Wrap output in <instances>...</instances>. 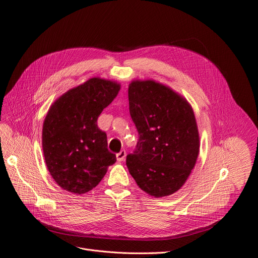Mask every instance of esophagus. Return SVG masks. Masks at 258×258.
I'll use <instances>...</instances> for the list:
<instances>
[{"mask_svg":"<svg viewBox=\"0 0 258 258\" xmlns=\"http://www.w3.org/2000/svg\"><path fill=\"white\" fill-rule=\"evenodd\" d=\"M125 157H126V152H125L124 150L120 151V152H119V153L116 155V158H117V161H118V162H122V161H124Z\"/></svg>","mask_w":258,"mask_h":258,"instance_id":"34e87169","label":"esophagus"}]
</instances>
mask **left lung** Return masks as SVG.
Instances as JSON below:
<instances>
[{
  "instance_id": "left-lung-1",
  "label": "left lung",
  "mask_w": 258,
  "mask_h": 258,
  "mask_svg": "<svg viewBox=\"0 0 258 258\" xmlns=\"http://www.w3.org/2000/svg\"><path fill=\"white\" fill-rule=\"evenodd\" d=\"M130 114L139 133L126 166L137 185L155 198L167 197L185 184L200 152L192 107L185 97L156 80L128 85Z\"/></svg>"
}]
</instances>
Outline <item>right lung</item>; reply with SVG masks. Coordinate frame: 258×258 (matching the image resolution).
<instances>
[{
	"instance_id": "add662e5",
	"label": "right lung",
	"mask_w": 258,
	"mask_h": 258,
	"mask_svg": "<svg viewBox=\"0 0 258 258\" xmlns=\"http://www.w3.org/2000/svg\"><path fill=\"white\" fill-rule=\"evenodd\" d=\"M120 88L117 81L92 77L51 104L44 120L42 145L51 177L63 190L75 195L92 190L116 162L97 119Z\"/></svg>"
}]
</instances>
